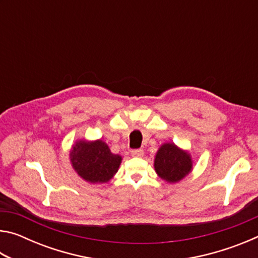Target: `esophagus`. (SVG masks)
I'll return each instance as SVG.
<instances>
[{
  "label": "esophagus",
  "instance_id": "obj_1",
  "mask_svg": "<svg viewBox=\"0 0 258 258\" xmlns=\"http://www.w3.org/2000/svg\"><path fill=\"white\" fill-rule=\"evenodd\" d=\"M131 155H132L133 157H143L145 152H143L142 149H135V150L131 151Z\"/></svg>",
  "mask_w": 258,
  "mask_h": 258
}]
</instances>
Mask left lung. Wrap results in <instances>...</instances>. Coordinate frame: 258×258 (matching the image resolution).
<instances>
[{
    "label": "left lung",
    "mask_w": 258,
    "mask_h": 258,
    "mask_svg": "<svg viewBox=\"0 0 258 258\" xmlns=\"http://www.w3.org/2000/svg\"><path fill=\"white\" fill-rule=\"evenodd\" d=\"M154 167L161 180L169 184H175L192 172L194 158L189 151L182 149L175 143L165 142L156 152Z\"/></svg>",
    "instance_id": "left-lung-1"
}]
</instances>
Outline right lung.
Segmentation results:
<instances>
[{
  "label": "right lung",
  "instance_id": "1",
  "mask_svg": "<svg viewBox=\"0 0 258 258\" xmlns=\"http://www.w3.org/2000/svg\"><path fill=\"white\" fill-rule=\"evenodd\" d=\"M69 160L83 180L91 184H103L118 172L123 157L112 154L101 139H78L69 150Z\"/></svg>",
  "mask_w": 258,
  "mask_h": 258
}]
</instances>
